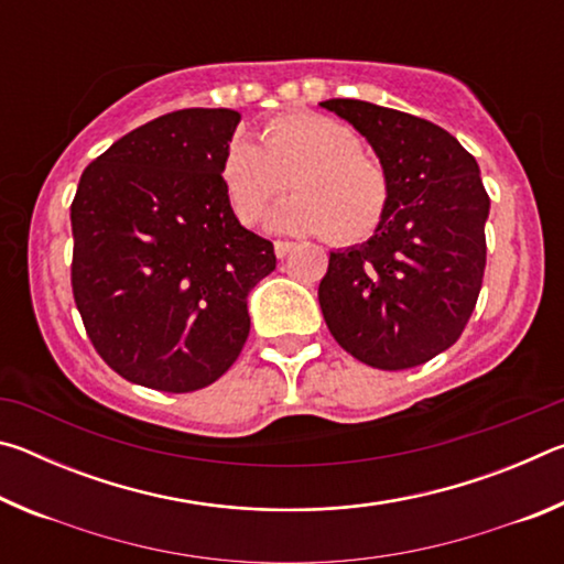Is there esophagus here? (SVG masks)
I'll return each instance as SVG.
<instances>
[{
    "instance_id": "esophagus-1",
    "label": "esophagus",
    "mask_w": 564,
    "mask_h": 564,
    "mask_svg": "<svg viewBox=\"0 0 564 564\" xmlns=\"http://www.w3.org/2000/svg\"><path fill=\"white\" fill-rule=\"evenodd\" d=\"M293 246H295V243H291V241H275V243H273L275 259H285V256H289V253L293 251Z\"/></svg>"
}]
</instances>
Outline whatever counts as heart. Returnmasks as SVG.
<instances>
[{
	"label": "heart",
	"instance_id": "1",
	"mask_svg": "<svg viewBox=\"0 0 564 564\" xmlns=\"http://www.w3.org/2000/svg\"><path fill=\"white\" fill-rule=\"evenodd\" d=\"M221 181L231 212L256 226L285 188H295L269 218L273 231L323 234L350 246L373 236L388 214L390 178L362 151L360 133L338 119L283 113L261 131V147L243 137L226 147Z\"/></svg>",
	"mask_w": 564,
	"mask_h": 564
}]
</instances>
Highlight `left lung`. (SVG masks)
I'll return each mask as SVG.
<instances>
[{"instance_id": "obj_1", "label": "left lung", "mask_w": 564, "mask_h": 564, "mask_svg": "<svg viewBox=\"0 0 564 564\" xmlns=\"http://www.w3.org/2000/svg\"><path fill=\"white\" fill-rule=\"evenodd\" d=\"M323 109L352 123L390 178L388 214L366 243L330 251L318 285L343 350L380 370L423 366L460 338L485 273L490 198L453 133L358 99Z\"/></svg>"}]
</instances>
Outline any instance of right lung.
Masks as SVG:
<instances>
[{
  "instance_id": "right-lung-1",
  "label": "right lung",
  "mask_w": 564,
  "mask_h": 564,
  "mask_svg": "<svg viewBox=\"0 0 564 564\" xmlns=\"http://www.w3.org/2000/svg\"><path fill=\"white\" fill-rule=\"evenodd\" d=\"M241 113L181 109L84 169L72 202V291L111 370L161 393L221 378L251 330L248 293L273 243L238 224L221 159Z\"/></svg>"
}]
</instances>
